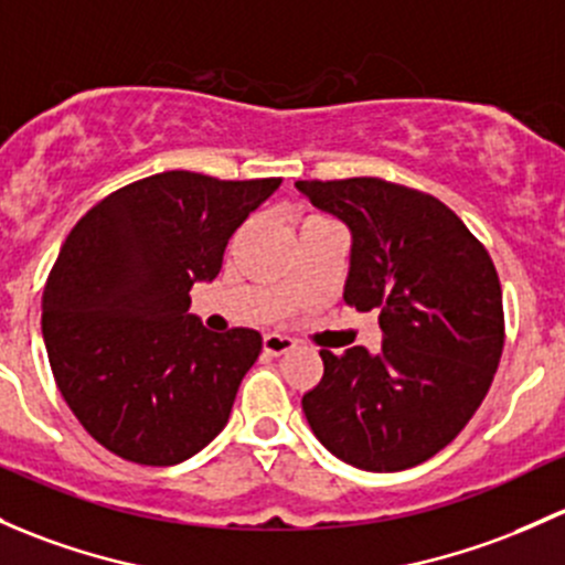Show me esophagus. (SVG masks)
Returning <instances> with one entry per match:
<instances>
[{
  "label": "esophagus",
  "mask_w": 565,
  "mask_h": 565,
  "mask_svg": "<svg viewBox=\"0 0 565 565\" xmlns=\"http://www.w3.org/2000/svg\"><path fill=\"white\" fill-rule=\"evenodd\" d=\"M263 349L265 354H270V358H281V354L292 352L295 349V341L289 335H278V332H267L263 338Z\"/></svg>",
  "instance_id": "obj_1"
}]
</instances>
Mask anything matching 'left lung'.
<instances>
[{"label":"left lung","instance_id":"8db88e82","mask_svg":"<svg viewBox=\"0 0 565 565\" xmlns=\"http://www.w3.org/2000/svg\"><path fill=\"white\" fill-rule=\"evenodd\" d=\"M352 230L343 300L379 311L382 352L322 349L302 395L313 436L362 471H403L441 452L490 390L503 352L490 254L441 200L382 178L298 181Z\"/></svg>","mask_w":565,"mask_h":565}]
</instances>
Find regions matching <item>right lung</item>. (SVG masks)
<instances>
[{"label": "right lung", "mask_w": 565, "mask_h": 565, "mask_svg": "<svg viewBox=\"0 0 565 565\" xmlns=\"http://www.w3.org/2000/svg\"><path fill=\"white\" fill-rule=\"evenodd\" d=\"M278 183L170 170L99 200L67 235L43 292L47 360L113 455L175 466L227 425L263 335L205 330L189 289L218 276L227 241Z\"/></svg>", "instance_id": "right-lung-1"}]
</instances>
